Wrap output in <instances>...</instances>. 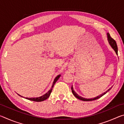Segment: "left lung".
Here are the masks:
<instances>
[{"label": "left lung", "mask_w": 124, "mask_h": 124, "mask_svg": "<svg viewBox=\"0 0 124 124\" xmlns=\"http://www.w3.org/2000/svg\"><path fill=\"white\" fill-rule=\"evenodd\" d=\"M107 36H108V41H109V43L110 44V45H111V46L112 47L113 49L114 50V51H115V52H116V54H117V46L116 41H115L114 39H113L112 38L110 37V35L109 34V33H107ZM71 89H72V91L73 94V95H74V96H75V97L78 98V99L80 100H81V101H93V100H97V99H98V98H100V97H101L102 96H103V95H104V94H106V93H107V92L109 91L110 89H108V90H107V91L106 92H104V93L102 94V95L98 96L97 97H95V98H90V99H87V98H83V97H81V96H79V95H78V94L76 93V92H75L74 91V90H73V88L72 86V87H71Z\"/></svg>", "instance_id": "1"}]
</instances>
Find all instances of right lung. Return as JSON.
<instances>
[{
    "mask_svg": "<svg viewBox=\"0 0 124 124\" xmlns=\"http://www.w3.org/2000/svg\"><path fill=\"white\" fill-rule=\"evenodd\" d=\"M60 76H61V75H58V76L56 77V78L54 79V80L53 84H52L51 89H50L49 91L47 92V93H46L45 95H44L42 96H41V97H36V98L25 97V98H26V99H27V100H31V101H35V102H41V101H44L45 100H46L47 98L49 97V96H50V94H51V92H52V90L54 87V84H55L56 81H57V80L59 79V78L60 77ZM19 96H20V95H19ZM21 97H22V96H21Z\"/></svg>",
    "mask_w": 124,
    "mask_h": 124,
    "instance_id": "right-lung-1",
    "label": "right lung"
}]
</instances>
